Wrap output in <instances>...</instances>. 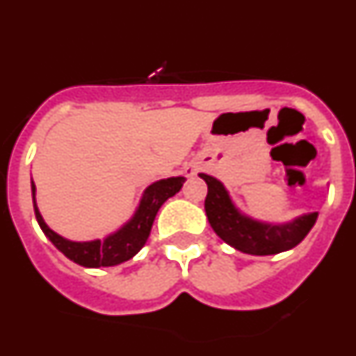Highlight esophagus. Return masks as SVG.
<instances>
[{
    "label": "esophagus",
    "instance_id": "34e87169",
    "mask_svg": "<svg viewBox=\"0 0 356 356\" xmlns=\"http://www.w3.org/2000/svg\"><path fill=\"white\" fill-rule=\"evenodd\" d=\"M188 175H193V171H191V169H188V171H187V176H188Z\"/></svg>",
    "mask_w": 356,
    "mask_h": 356
}]
</instances>
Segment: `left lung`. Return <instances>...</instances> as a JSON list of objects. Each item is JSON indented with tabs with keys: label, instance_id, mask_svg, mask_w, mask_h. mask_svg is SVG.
<instances>
[{
	"label": "left lung",
	"instance_id": "obj_1",
	"mask_svg": "<svg viewBox=\"0 0 356 356\" xmlns=\"http://www.w3.org/2000/svg\"><path fill=\"white\" fill-rule=\"evenodd\" d=\"M209 185L205 200V212L210 226L219 237L248 254H276L298 246L316 225L317 212L305 213L291 222L271 225L254 221L235 209L228 191L213 176L200 175Z\"/></svg>",
	"mask_w": 356,
	"mask_h": 356
}]
</instances>
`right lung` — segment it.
<instances>
[{
    "label": "right lung",
    "mask_w": 356,
    "mask_h": 356,
    "mask_svg": "<svg viewBox=\"0 0 356 356\" xmlns=\"http://www.w3.org/2000/svg\"><path fill=\"white\" fill-rule=\"evenodd\" d=\"M184 176L168 178L151 184L144 191L140 205L127 225L118 229L115 234L108 235L105 241H90V242H72L67 238L55 234L40 216L35 203V184L31 181V197H33V209H35L37 222L44 235L56 246V250L67 257L72 262L80 264L83 267H110L118 264L127 262L131 257L139 253L149 237L151 226L155 221L156 212L171 196H175L184 187Z\"/></svg>",
    "instance_id": "add662e5"
}]
</instances>
